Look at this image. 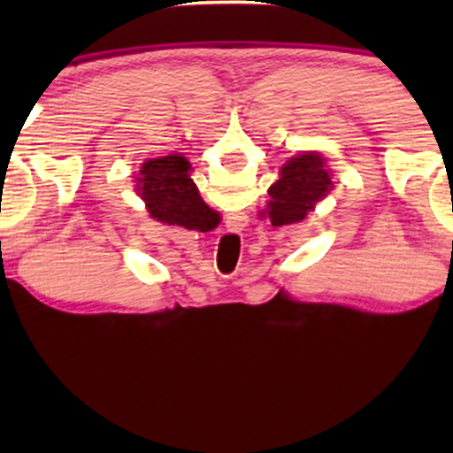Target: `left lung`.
<instances>
[{
	"mask_svg": "<svg viewBox=\"0 0 453 453\" xmlns=\"http://www.w3.org/2000/svg\"><path fill=\"white\" fill-rule=\"evenodd\" d=\"M332 180L324 157L317 153H303L292 157L280 170V179L268 189V217L273 226L300 223L306 212L330 191Z\"/></svg>",
	"mask_w": 453,
	"mask_h": 453,
	"instance_id": "1",
	"label": "left lung"
}]
</instances>
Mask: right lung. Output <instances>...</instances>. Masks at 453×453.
I'll return each mask as SVG.
<instances>
[{
	"instance_id": "add662e5",
	"label": "right lung",
	"mask_w": 453,
	"mask_h": 453,
	"mask_svg": "<svg viewBox=\"0 0 453 453\" xmlns=\"http://www.w3.org/2000/svg\"><path fill=\"white\" fill-rule=\"evenodd\" d=\"M138 191L147 202L150 217L168 226L202 230L212 217L189 179V161L180 155L144 161L138 176Z\"/></svg>"
}]
</instances>
